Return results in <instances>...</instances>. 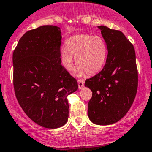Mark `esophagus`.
I'll list each match as a JSON object with an SVG mask.
<instances>
[{
    "label": "esophagus",
    "instance_id": "34e87169",
    "mask_svg": "<svg viewBox=\"0 0 152 152\" xmlns=\"http://www.w3.org/2000/svg\"><path fill=\"white\" fill-rule=\"evenodd\" d=\"M84 84H85V82H84L83 80H82V79H79L78 80V85H79V89H82L84 87Z\"/></svg>",
    "mask_w": 152,
    "mask_h": 152
}]
</instances>
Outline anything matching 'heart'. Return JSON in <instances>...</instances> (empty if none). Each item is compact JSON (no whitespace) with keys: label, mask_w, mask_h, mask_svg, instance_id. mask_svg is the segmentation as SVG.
<instances>
[{"label":"heart","mask_w":152,"mask_h":152,"mask_svg":"<svg viewBox=\"0 0 152 152\" xmlns=\"http://www.w3.org/2000/svg\"><path fill=\"white\" fill-rule=\"evenodd\" d=\"M73 56H76L78 65L75 70L77 76L85 73L96 74L102 70L107 59V45L99 36L76 35L67 39V45L61 48V60L67 70H70L73 65Z\"/></svg>","instance_id":"b5f03b06"}]
</instances>
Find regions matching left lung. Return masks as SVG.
<instances>
[{
    "label": "left lung",
    "mask_w": 152,
    "mask_h": 152,
    "mask_svg": "<svg viewBox=\"0 0 152 152\" xmlns=\"http://www.w3.org/2000/svg\"><path fill=\"white\" fill-rule=\"evenodd\" d=\"M98 28L108 53L103 69L85 81V85L93 92L87 114L93 123L109 125L121 120L133 104L138 72L134 46L125 35L104 26Z\"/></svg>",
    "instance_id": "1"
}]
</instances>
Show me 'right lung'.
Here are the masks:
<instances>
[{"mask_svg":"<svg viewBox=\"0 0 152 152\" xmlns=\"http://www.w3.org/2000/svg\"><path fill=\"white\" fill-rule=\"evenodd\" d=\"M61 30L42 26L26 32L14 50L13 85L17 100L29 118L45 128L65 125L67 96L77 81L61 65Z\"/></svg>","mask_w":152,"mask_h":152,"instance_id":"add662e5","label":"right lung"}]
</instances>
